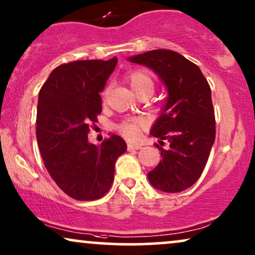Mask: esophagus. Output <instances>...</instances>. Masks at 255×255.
Segmentation results:
<instances>
[{
  "instance_id": "1",
  "label": "esophagus",
  "mask_w": 255,
  "mask_h": 255,
  "mask_svg": "<svg viewBox=\"0 0 255 255\" xmlns=\"http://www.w3.org/2000/svg\"><path fill=\"white\" fill-rule=\"evenodd\" d=\"M127 148H128V150H135V149H141L142 147L140 144H135V143H128L127 144Z\"/></svg>"
}]
</instances>
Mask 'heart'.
I'll return each mask as SVG.
<instances>
[{
	"mask_svg": "<svg viewBox=\"0 0 255 255\" xmlns=\"http://www.w3.org/2000/svg\"><path fill=\"white\" fill-rule=\"evenodd\" d=\"M127 81L130 87L133 88L135 94L141 92H154L155 80L152 74L147 70H134L127 74ZM107 90L104 91L103 96L106 97ZM144 120L141 118H129L126 119L119 125V131L126 138L135 140L140 135L141 128L143 127Z\"/></svg>",
	"mask_w": 255,
	"mask_h": 255,
	"instance_id": "heart-1",
	"label": "heart"
}]
</instances>
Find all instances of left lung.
I'll return each instance as SVG.
<instances>
[{"label": "left lung", "mask_w": 255, "mask_h": 255, "mask_svg": "<svg viewBox=\"0 0 255 255\" xmlns=\"http://www.w3.org/2000/svg\"><path fill=\"white\" fill-rule=\"evenodd\" d=\"M154 71L168 97L150 134L162 159L148 172L150 184L163 192H181L195 184L208 162L216 137L211 88L201 69L175 51L152 50L127 58Z\"/></svg>", "instance_id": "obj_1"}]
</instances>
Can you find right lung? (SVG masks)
I'll list each match as a JSON object with an SVG mask.
<instances>
[{
	"instance_id": "add662e5",
	"label": "right lung",
	"mask_w": 255,
	"mask_h": 255,
	"mask_svg": "<svg viewBox=\"0 0 255 255\" xmlns=\"http://www.w3.org/2000/svg\"><path fill=\"white\" fill-rule=\"evenodd\" d=\"M110 60H77L50 73L39 91L37 142L44 165L56 184L77 201L101 198L114 181V165L127 150L119 135L101 144L88 141L90 122L101 113V98L117 66Z\"/></svg>"
}]
</instances>
